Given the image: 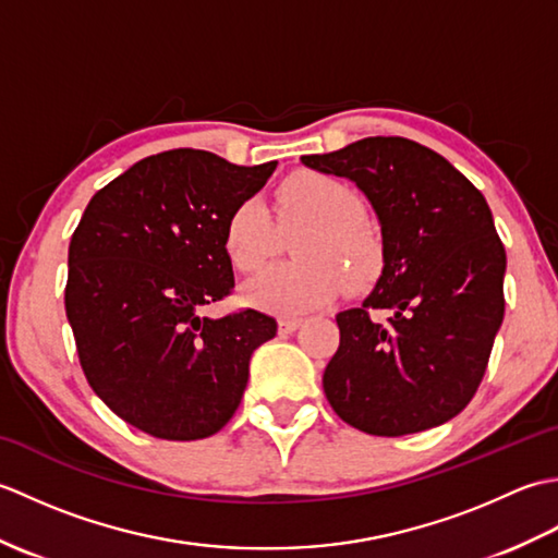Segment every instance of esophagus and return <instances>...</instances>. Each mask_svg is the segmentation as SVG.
Segmentation results:
<instances>
[{
    "label": "esophagus",
    "mask_w": 558,
    "mask_h": 558,
    "mask_svg": "<svg viewBox=\"0 0 558 558\" xmlns=\"http://www.w3.org/2000/svg\"><path fill=\"white\" fill-rule=\"evenodd\" d=\"M282 333H292V330H298L302 326V318L300 316H282L278 322Z\"/></svg>",
    "instance_id": "34e87169"
}]
</instances>
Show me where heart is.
<instances>
[{"label": "heart", "instance_id": "obj_1", "mask_svg": "<svg viewBox=\"0 0 558 558\" xmlns=\"http://www.w3.org/2000/svg\"><path fill=\"white\" fill-rule=\"evenodd\" d=\"M278 222L260 198L236 204L225 225L232 264L254 272L280 252L282 234L310 228L294 242L290 264L270 266L246 286V300L272 314H306L336 300L350 280L364 290L384 270V244L364 220V204L352 186L328 174L302 172L280 184ZM349 278L345 279L344 276Z\"/></svg>", "mask_w": 558, "mask_h": 558}]
</instances>
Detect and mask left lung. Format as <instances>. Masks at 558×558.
I'll list each match as a JSON object with an SVG mask.
<instances>
[{
	"label": "left lung",
	"mask_w": 558,
	"mask_h": 558,
	"mask_svg": "<svg viewBox=\"0 0 558 558\" xmlns=\"http://www.w3.org/2000/svg\"><path fill=\"white\" fill-rule=\"evenodd\" d=\"M302 162L357 184L384 236L376 288L336 316L340 345L324 372L330 408L374 436L453 420L477 393L504 322L506 248L487 201L444 156L402 136Z\"/></svg>",
	"instance_id": "8db88e82"
}]
</instances>
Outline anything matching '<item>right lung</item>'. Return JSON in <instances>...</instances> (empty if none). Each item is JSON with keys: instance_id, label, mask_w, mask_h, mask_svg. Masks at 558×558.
Returning a JSON list of instances; mask_svg holds the SVG:
<instances>
[{"instance_id": "1", "label": "right lung", "mask_w": 558, "mask_h": 558, "mask_svg": "<svg viewBox=\"0 0 558 558\" xmlns=\"http://www.w3.org/2000/svg\"><path fill=\"white\" fill-rule=\"evenodd\" d=\"M174 148L90 198L69 244L64 306L81 369L117 417L165 441L220 432L240 408L272 316L204 306L234 288L225 225L276 170Z\"/></svg>"}]
</instances>
